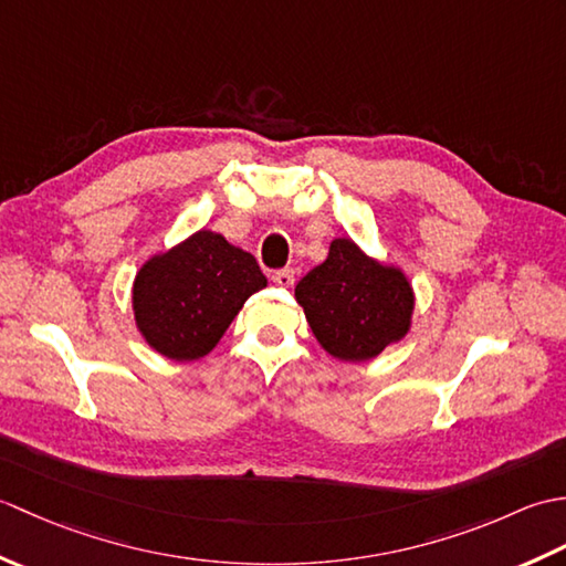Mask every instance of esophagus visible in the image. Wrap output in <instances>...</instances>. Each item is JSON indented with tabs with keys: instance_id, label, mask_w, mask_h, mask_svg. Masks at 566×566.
Wrapping results in <instances>:
<instances>
[{
	"instance_id": "1",
	"label": "esophagus",
	"mask_w": 566,
	"mask_h": 566,
	"mask_svg": "<svg viewBox=\"0 0 566 566\" xmlns=\"http://www.w3.org/2000/svg\"><path fill=\"white\" fill-rule=\"evenodd\" d=\"M272 282L276 284V286H284V290H290V286L294 284V270H280V272H274L272 274Z\"/></svg>"
}]
</instances>
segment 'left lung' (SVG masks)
I'll list each match as a JSON object with an SVG mask.
<instances>
[{
  "instance_id": "left-lung-1",
  "label": "left lung",
  "mask_w": 566,
  "mask_h": 566,
  "mask_svg": "<svg viewBox=\"0 0 566 566\" xmlns=\"http://www.w3.org/2000/svg\"><path fill=\"white\" fill-rule=\"evenodd\" d=\"M294 294L318 345L340 363L375 359L413 323L416 294L406 272L367 255L353 238H335Z\"/></svg>"
}]
</instances>
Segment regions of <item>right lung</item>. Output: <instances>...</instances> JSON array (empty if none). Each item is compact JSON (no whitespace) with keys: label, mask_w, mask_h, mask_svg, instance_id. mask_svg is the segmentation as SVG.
I'll use <instances>...</instances> for the list:
<instances>
[{"label":"right lung","mask_w":566,"mask_h":566,"mask_svg":"<svg viewBox=\"0 0 566 566\" xmlns=\"http://www.w3.org/2000/svg\"><path fill=\"white\" fill-rule=\"evenodd\" d=\"M264 286L250 252L201 228L143 262L130 306L140 338L155 353L195 363L219 345L238 311Z\"/></svg>","instance_id":"right-lung-1"}]
</instances>
